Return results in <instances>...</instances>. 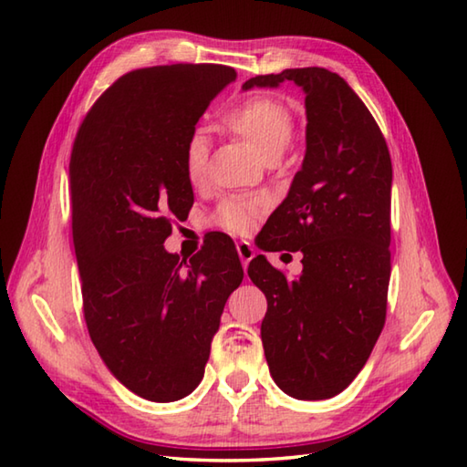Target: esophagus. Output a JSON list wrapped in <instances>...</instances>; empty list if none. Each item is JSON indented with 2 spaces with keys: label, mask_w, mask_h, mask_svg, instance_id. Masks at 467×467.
<instances>
[{
  "label": "esophagus",
  "mask_w": 467,
  "mask_h": 467,
  "mask_svg": "<svg viewBox=\"0 0 467 467\" xmlns=\"http://www.w3.org/2000/svg\"><path fill=\"white\" fill-rule=\"evenodd\" d=\"M236 253H239V256H241L243 266L249 265L253 261V256H254V249H253V244L249 241L236 243Z\"/></svg>",
  "instance_id": "obj_1"
}]
</instances>
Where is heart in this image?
<instances>
[{"label":"heart","mask_w":467,"mask_h":467,"mask_svg":"<svg viewBox=\"0 0 467 467\" xmlns=\"http://www.w3.org/2000/svg\"><path fill=\"white\" fill-rule=\"evenodd\" d=\"M224 126L249 144L263 161L279 158L295 134L291 108L275 96H253L224 116ZM208 148L204 136L194 134L184 148V172L188 182L201 186L206 178ZM266 208L261 196H228L218 202L213 224L228 233L244 234Z\"/></svg>","instance_id":"1"}]
</instances>
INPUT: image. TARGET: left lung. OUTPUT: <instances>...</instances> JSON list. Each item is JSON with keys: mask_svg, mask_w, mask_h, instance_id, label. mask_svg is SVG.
I'll list each match as a JSON object with an SVG mask.
<instances>
[{"mask_svg": "<svg viewBox=\"0 0 467 467\" xmlns=\"http://www.w3.org/2000/svg\"><path fill=\"white\" fill-rule=\"evenodd\" d=\"M303 88L306 152L266 226L281 249L303 253L295 281L265 259L249 265L266 296L261 325L275 383L296 400H329L369 359L387 313L391 275V156L375 118L325 67H295L243 84Z\"/></svg>", "mask_w": 467, "mask_h": 467, "instance_id": "8db88e82", "label": "left lung"}]
</instances>
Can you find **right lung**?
<instances>
[{
	"instance_id": "right-lung-1",
	"label": "right lung",
	"mask_w": 467,
	"mask_h": 467,
	"mask_svg": "<svg viewBox=\"0 0 467 467\" xmlns=\"http://www.w3.org/2000/svg\"><path fill=\"white\" fill-rule=\"evenodd\" d=\"M234 78L221 64L132 69L94 102L72 146L88 333L116 379L148 401L182 400L202 381L224 303L244 276L226 234H213L188 265L164 249L194 202L186 142Z\"/></svg>"
}]
</instances>
